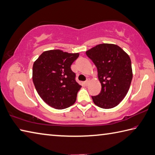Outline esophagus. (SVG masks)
<instances>
[{"label":"esophagus","mask_w":155,"mask_h":155,"mask_svg":"<svg viewBox=\"0 0 155 155\" xmlns=\"http://www.w3.org/2000/svg\"><path fill=\"white\" fill-rule=\"evenodd\" d=\"M89 83V79H87L85 81V85H87Z\"/></svg>","instance_id":"1"}]
</instances>
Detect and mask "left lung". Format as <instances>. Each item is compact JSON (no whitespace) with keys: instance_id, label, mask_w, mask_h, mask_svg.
I'll list each match as a JSON object with an SVG mask.
<instances>
[{"instance_id":"8db88e82","label":"left lung","mask_w":155,"mask_h":155,"mask_svg":"<svg viewBox=\"0 0 155 155\" xmlns=\"http://www.w3.org/2000/svg\"><path fill=\"white\" fill-rule=\"evenodd\" d=\"M86 54L97 69L102 85L100 94L91 96L100 108L109 109L117 106L124 99L131 83V59L117 45H97L86 51Z\"/></svg>"}]
</instances>
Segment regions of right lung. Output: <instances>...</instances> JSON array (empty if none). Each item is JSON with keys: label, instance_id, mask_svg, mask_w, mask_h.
<instances>
[{"label": "right lung", "instance_id": "obj_1", "mask_svg": "<svg viewBox=\"0 0 155 155\" xmlns=\"http://www.w3.org/2000/svg\"><path fill=\"white\" fill-rule=\"evenodd\" d=\"M78 56V53L49 50L34 62V85L42 100L52 108L64 109L76 102L81 85L75 81V73L70 66Z\"/></svg>", "mask_w": 155, "mask_h": 155}]
</instances>
